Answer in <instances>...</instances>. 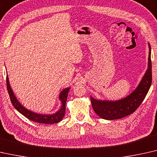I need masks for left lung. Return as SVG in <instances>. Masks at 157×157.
Instances as JSON below:
<instances>
[{
    "mask_svg": "<svg viewBox=\"0 0 157 157\" xmlns=\"http://www.w3.org/2000/svg\"><path fill=\"white\" fill-rule=\"evenodd\" d=\"M149 53L147 72L138 87L129 96L118 101L97 100L91 98L92 108L95 113L105 120H117L129 115L140 107L148 93L152 81L151 47L149 44Z\"/></svg>",
    "mask_w": 157,
    "mask_h": 157,
    "instance_id": "8db88e82",
    "label": "left lung"
}]
</instances>
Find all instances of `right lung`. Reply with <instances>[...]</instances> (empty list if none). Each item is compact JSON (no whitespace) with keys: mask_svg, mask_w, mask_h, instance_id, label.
Returning a JSON list of instances; mask_svg holds the SVG:
<instances>
[{"mask_svg":"<svg viewBox=\"0 0 157 157\" xmlns=\"http://www.w3.org/2000/svg\"><path fill=\"white\" fill-rule=\"evenodd\" d=\"M6 85H7V90L9 94L10 101H11L12 105H13L15 109L18 111L20 113H21L25 117H27L28 120L33 121L35 122H39L42 124H56L60 122L63 119V117L65 113V104L67 101V98L68 96V92H69L70 88H66L60 92L59 98L62 101V107L60 109L58 110L56 113L53 114H40L33 112L30 110H28L23 107L21 103L19 102L14 95L13 90L10 87L8 80V75L6 77Z\"/></svg>","mask_w":157,"mask_h":157,"instance_id":"add662e5","label":"right lung"}]
</instances>
